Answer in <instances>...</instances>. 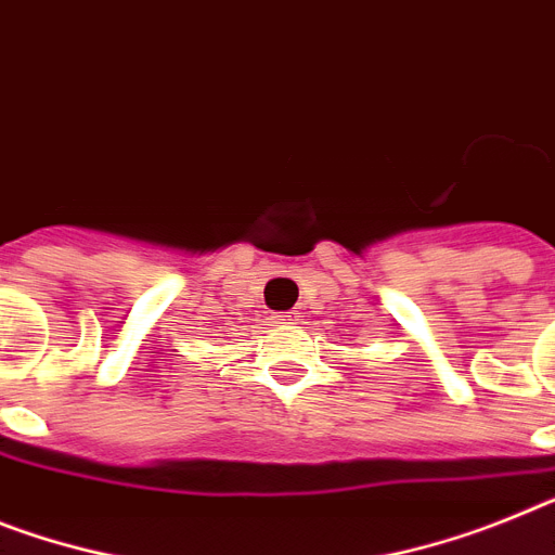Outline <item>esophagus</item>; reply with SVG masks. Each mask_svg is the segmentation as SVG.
<instances>
[{
  "label": "esophagus",
  "mask_w": 555,
  "mask_h": 555,
  "mask_svg": "<svg viewBox=\"0 0 555 555\" xmlns=\"http://www.w3.org/2000/svg\"><path fill=\"white\" fill-rule=\"evenodd\" d=\"M269 320H272L274 325H278V323H286V320H292V311H274V314L269 317Z\"/></svg>",
  "instance_id": "obj_1"
}]
</instances>
